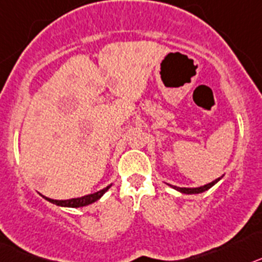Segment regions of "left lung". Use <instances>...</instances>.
Instances as JSON below:
<instances>
[{
	"mask_svg": "<svg viewBox=\"0 0 262 262\" xmlns=\"http://www.w3.org/2000/svg\"><path fill=\"white\" fill-rule=\"evenodd\" d=\"M220 181V178L215 179V181H212L211 183H208V185H204V186H200V187H195V188H186V187H177V186H171V187H174L175 190L181 191V192H183V194H200V192H204V191H207L208 188L212 187L215 183H217V182Z\"/></svg>",
	"mask_w": 262,
	"mask_h": 262,
	"instance_id": "8db88e82",
	"label": "left lung"
}]
</instances>
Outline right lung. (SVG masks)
Wrapping results in <instances>:
<instances>
[{
    "instance_id": "1",
    "label": "right lung",
    "mask_w": 262,
    "mask_h": 262,
    "mask_svg": "<svg viewBox=\"0 0 262 262\" xmlns=\"http://www.w3.org/2000/svg\"><path fill=\"white\" fill-rule=\"evenodd\" d=\"M109 187H111V186L103 188V190L97 191V192H95V194L85 195V196H81V198H74V199H68V200H54V199H50V198H46V196H43V198H45L46 200H49V202H51V203L56 204V206L72 207V208H77V207L88 206V204H91V203H93V202L99 200L100 198L103 196L106 191L109 190Z\"/></svg>"
}]
</instances>
